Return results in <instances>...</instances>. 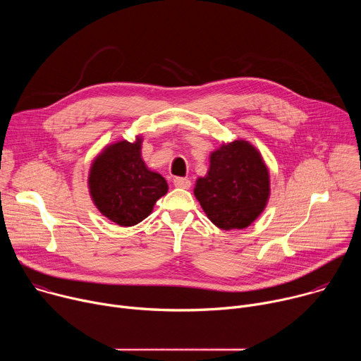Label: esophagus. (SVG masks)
<instances>
[{"instance_id": "obj_1", "label": "esophagus", "mask_w": 361, "mask_h": 361, "mask_svg": "<svg viewBox=\"0 0 361 361\" xmlns=\"http://www.w3.org/2000/svg\"><path fill=\"white\" fill-rule=\"evenodd\" d=\"M173 183L178 188H190V185H191V181L187 177H176Z\"/></svg>"}]
</instances>
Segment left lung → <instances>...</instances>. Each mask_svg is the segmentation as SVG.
Segmentation results:
<instances>
[{
	"label": "left lung",
	"mask_w": 361,
	"mask_h": 361,
	"mask_svg": "<svg viewBox=\"0 0 361 361\" xmlns=\"http://www.w3.org/2000/svg\"><path fill=\"white\" fill-rule=\"evenodd\" d=\"M194 195L221 230H243L270 198V174L260 151L245 140L223 142L210 154V169L197 178Z\"/></svg>",
	"instance_id": "1"
}]
</instances>
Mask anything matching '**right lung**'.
<instances>
[{"instance_id":"obj_1","label":"right lung","mask_w":361,"mask_h":361,"mask_svg":"<svg viewBox=\"0 0 361 361\" xmlns=\"http://www.w3.org/2000/svg\"><path fill=\"white\" fill-rule=\"evenodd\" d=\"M141 135L104 147L92 160L88 190L99 213L121 227L147 219L154 204L167 194L166 178L151 171L141 157Z\"/></svg>"}]
</instances>
